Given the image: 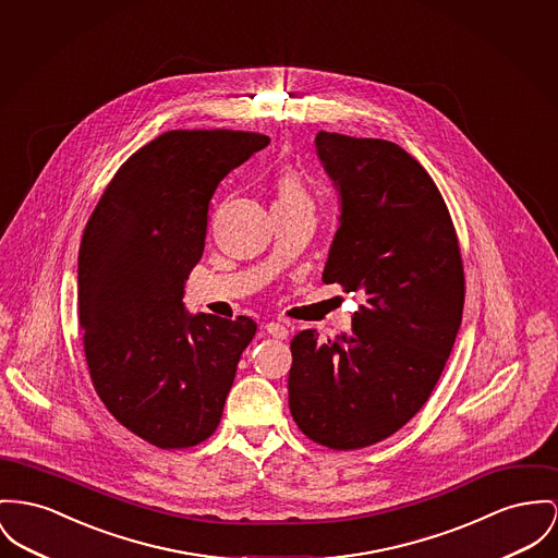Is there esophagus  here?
<instances>
[{
  "label": "esophagus",
  "instance_id": "1",
  "mask_svg": "<svg viewBox=\"0 0 558 558\" xmlns=\"http://www.w3.org/2000/svg\"><path fill=\"white\" fill-rule=\"evenodd\" d=\"M264 330L272 336V338H279V340H286V338L290 336V330H288L283 324H279V322H268V324L264 326Z\"/></svg>",
  "mask_w": 558,
  "mask_h": 558
}]
</instances>
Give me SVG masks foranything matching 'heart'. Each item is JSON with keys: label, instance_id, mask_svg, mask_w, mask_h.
<instances>
[{"label": "heart", "instance_id": "obj_1", "mask_svg": "<svg viewBox=\"0 0 558 558\" xmlns=\"http://www.w3.org/2000/svg\"><path fill=\"white\" fill-rule=\"evenodd\" d=\"M275 207H313L311 192L296 171H281L277 175Z\"/></svg>", "mask_w": 558, "mask_h": 558}]
</instances>
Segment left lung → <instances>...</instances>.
<instances>
[{
	"mask_svg": "<svg viewBox=\"0 0 558 558\" xmlns=\"http://www.w3.org/2000/svg\"><path fill=\"white\" fill-rule=\"evenodd\" d=\"M317 156L340 194L324 283L362 292L351 332L292 340L290 412L317 445H376L432 396L461 326L457 232L429 173L385 140L319 131Z\"/></svg>",
	"mask_w": 558,
	"mask_h": 558,
	"instance_id": "obj_1",
	"label": "left lung"
}]
</instances>
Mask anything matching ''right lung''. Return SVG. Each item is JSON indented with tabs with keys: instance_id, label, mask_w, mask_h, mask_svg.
Here are the masks:
<instances>
[{
	"instance_id": "right-lung-1",
	"label": "right lung",
	"mask_w": 558,
	"mask_h": 558,
	"mask_svg": "<svg viewBox=\"0 0 558 558\" xmlns=\"http://www.w3.org/2000/svg\"><path fill=\"white\" fill-rule=\"evenodd\" d=\"M270 140L247 131H167L113 175L84 228L77 311L97 396L149 445H201L220 418L250 317L190 315L184 286L201 260L209 201Z\"/></svg>"
}]
</instances>
